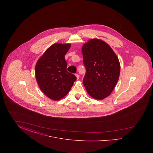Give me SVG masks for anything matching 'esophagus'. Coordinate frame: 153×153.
I'll use <instances>...</instances> for the list:
<instances>
[{
  "mask_svg": "<svg viewBox=\"0 0 153 153\" xmlns=\"http://www.w3.org/2000/svg\"><path fill=\"white\" fill-rule=\"evenodd\" d=\"M76 77L77 78V80H79V77H80V76L78 74H76Z\"/></svg>",
  "mask_w": 153,
  "mask_h": 153,
  "instance_id": "34e87169",
  "label": "esophagus"
}]
</instances>
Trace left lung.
Masks as SVG:
<instances>
[{"mask_svg": "<svg viewBox=\"0 0 153 153\" xmlns=\"http://www.w3.org/2000/svg\"><path fill=\"white\" fill-rule=\"evenodd\" d=\"M86 73L83 83L88 94L97 100L108 96L119 77L120 65L116 54L104 41L92 39L82 47Z\"/></svg>", "mask_w": 153, "mask_h": 153, "instance_id": "1", "label": "left lung"}]
</instances>
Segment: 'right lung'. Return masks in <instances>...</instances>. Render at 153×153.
Returning <instances> with one entry per match:
<instances>
[{
	"label": "right lung",
	"mask_w": 153,
	"mask_h": 153,
	"mask_svg": "<svg viewBox=\"0 0 153 153\" xmlns=\"http://www.w3.org/2000/svg\"><path fill=\"white\" fill-rule=\"evenodd\" d=\"M71 46L70 44L52 45L39 58L35 68L39 87L45 95L55 101L68 94L77 79L66 71L65 55Z\"/></svg>",
	"instance_id": "right-lung-1"
}]
</instances>
